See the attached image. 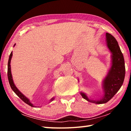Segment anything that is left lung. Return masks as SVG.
Segmentation results:
<instances>
[{"instance_id": "1", "label": "left lung", "mask_w": 131, "mask_h": 131, "mask_svg": "<svg viewBox=\"0 0 131 131\" xmlns=\"http://www.w3.org/2000/svg\"><path fill=\"white\" fill-rule=\"evenodd\" d=\"M106 36L107 46L112 53V66L103 81V96L99 100L94 101L90 100L84 93H80L85 100L96 104L105 103L110 101L120 89L125 78V62L118 42L108 33H106Z\"/></svg>"}]
</instances>
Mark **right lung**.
Returning a JSON list of instances; mask_svg holds the SVG:
<instances>
[{
  "label": "right lung",
  "mask_w": 131,
  "mask_h": 131,
  "mask_svg": "<svg viewBox=\"0 0 131 131\" xmlns=\"http://www.w3.org/2000/svg\"><path fill=\"white\" fill-rule=\"evenodd\" d=\"M15 44H14V46H15ZM12 56H13V53L12 52L10 55L9 59H8V67H7V76H8V82H9L10 87H11V88H12V89L13 90V91H14L15 94H16L17 96H18L22 101H23L24 102L26 103V104H28V105L32 106V107H35V106L33 105V104L30 102V101L29 100L27 97H26L25 95H24L18 90L17 89V88L15 87V84H14V82H13V80L12 72H11V66H10V62H11V59H12ZM54 97H52V98L50 100V101H53L54 100Z\"/></svg>",
  "instance_id": "right-lung-1"
}]
</instances>
